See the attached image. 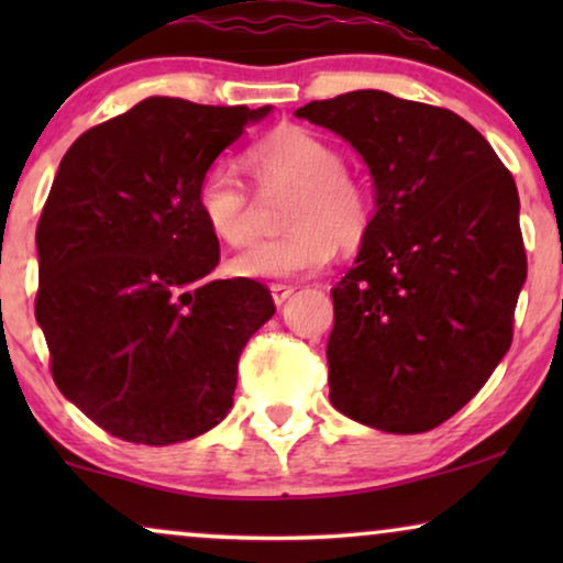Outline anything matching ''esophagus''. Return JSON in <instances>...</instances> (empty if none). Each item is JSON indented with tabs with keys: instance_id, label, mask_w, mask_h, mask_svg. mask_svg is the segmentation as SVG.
Instances as JSON below:
<instances>
[{
	"instance_id": "34e87169",
	"label": "esophagus",
	"mask_w": 563,
	"mask_h": 563,
	"mask_svg": "<svg viewBox=\"0 0 563 563\" xmlns=\"http://www.w3.org/2000/svg\"><path fill=\"white\" fill-rule=\"evenodd\" d=\"M291 291H295V287H291V284H272V297H274L276 305L287 302Z\"/></svg>"
}]
</instances>
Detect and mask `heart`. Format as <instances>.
I'll use <instances>...</instances> for the list:
<instances>
[{
  "label": "heart",
  "instance_id": "b5f03b06",
  "mask_svg": "<svg viewBox=\"0 0 563 563\" xmlns=\"http://www.w3.org/2000/svg\"><path fill=\"white\" fill-rule=\"evenodd\" d=\"M245 166L261 191L291 189L282 235L256 241L230 261L243 279H295L320 272L333 258L335 241L358 243L374 214L372 191L345 172L333 143L312 130L287 125L245 151ZM197 207L218 241L243 245L253 238V191L233 166L212 164L197 184Z\"/></svg>",
  "mask_w": 563,
  "mask_h": 563
}]
</instances>
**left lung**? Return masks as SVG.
I'll use <instances>...</instances> for the list:
<instances>
[{
    "label": "left lung",
    "instance_id": "8db88e82",
    "mask_svg": "<svg viewBox=\"0 0 563 563\" xmlns=\"http://www.w3.org/2000/svg\"><path fill=\"white\" fill-rule=\"evenodd\" d=\"M368 164L376 214L335 284L330 402L387 433L456 415L512 343L528 274L512 174L443 107L361 89L299 107Z\"/></svg>",
    "mask_w": 563,
    "mask_h": 563
}]
</instances>
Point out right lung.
Segmentation results:
<instances>
[{
    "label": "right lung",
    "instance_id": "obj_1",
    "mask_svg": "<svg viewBox=\"0 0 563 563\" xmlns=\"http://www.w3.org/2000/svg\"><path fill=\"white\" fill-rule=\"evenodd\" d=\"M266 112L151 97L60 161L35 230V318L60 395L114 438L189 441L233 407L238 358L276 307L253 279H207L220 243L197 184Z\"/></svg>",
    "mask_w": 563,
    "mask_h": 563
}]
</instances>
